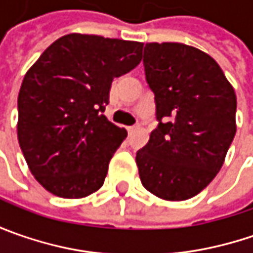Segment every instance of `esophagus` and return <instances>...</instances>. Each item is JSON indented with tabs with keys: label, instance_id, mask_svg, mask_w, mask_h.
Masks as SVG:
<instances>
[{
	"label": "esophagus",
	"instance_id": "obj_1",
	"mask_svg": "<svg viewBox=\"0 0 253 253\" xmlns=\"http://www.w3.org/2000/svg\"><path fill=\"white\" fill-rule=\"evenodd\" d=\"M126 129H128V132H129V133H132V132L136 129V126H135V125H132V126H128Z\"/></svg>",
	"mask_w": 253,
	"mask_h": 253
}]
</instances>
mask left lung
Segmentation results:
<instances>
[{"label": "left lung", "instance_id": "8db88e82", "mask_svg": "<svg viewBox=\"0 0 253 253\" xmlns=\"http://www.w3.org/2000/svg\"><path fill=\"white\" fill-rule=\"evenodd\" d=\"M145 77L158 126L136 152L143 187L156 197L197 196L221 169L237 132V95L218 63L183 43H146Z\"/></svg>", "mask_w": 253, "mask_h": 253}]
</instances>
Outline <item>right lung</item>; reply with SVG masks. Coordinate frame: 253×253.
I'll return each mask as SVG.
<instances>
[{
	"label": "right lung",
	"instance_id": "right-lung-1",
	"mask_svg": "<svg viewBox=\"0 0 253 253\" xmlns=\"http://www.w3.org/2000/svg\"><path fill=\"white\" fill-rule=\"evenodd\" d=\"M143 43L70 34L50 44L25 74L18 95V141L44 189L83 199L104 184L126 138L104 115L115 77L141 63Z\"/></svg>",
	"mask_w": 253,
	"mask_h": 253
}]
</instances>
